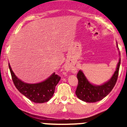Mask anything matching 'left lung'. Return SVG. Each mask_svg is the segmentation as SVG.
Returning a JSON list of instances; mask_svg holds the SVG:
<instances>
[{
    "label": "left lung",
    "mask_w": 127,
    "mask_h": 127,
    "mask_svg": "<svg viewBox=\"0 0 127 127\" xmlns=\"http://www.w3.org/2000/svg\"><path fill=\"white\" fill-rule=\"evenodd\" d=\"M120 64V58L119 59L117 68L112 77L101 85H95L91 84L85 76L84 72L80 70L77 74L78 85L75 91V95L77 98L87 103H95L103 99L111 92L116 85Z\"/></svg>",
    "instance_id": "1"
}]
</instances>
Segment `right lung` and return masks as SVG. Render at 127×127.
Returning <instances> with one entry per match:
<instances>
[{
    "label": "right lung",
    "instance_id": "right-lung-1",
    "mask_svg": "<svg viewBox=\"0 0 127 127\" xmlns=\"http://www.w3.org/2000/svg\"><path fill=\"white\" fill-rule=\"evenodd\" d=\"M13 84L18 90L35 103H43L52 98L54 94L55 87L61 79L59 75L53 73L47 79L37 84H27L21 81L15 75L8 63Z\"/></svg>",
    "mask_w": 127,
    "mask_h": 127
}]
</instances>
